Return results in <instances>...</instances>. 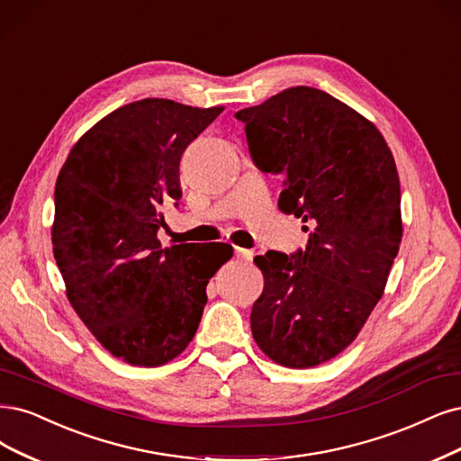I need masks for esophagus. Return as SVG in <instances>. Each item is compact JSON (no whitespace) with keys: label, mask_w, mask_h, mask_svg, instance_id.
Returning a JSON list of instances; mask_svg holds the SVG:
<instances>
[{"label":"esophagus","mask_w":461,"mask_h":461,"mask_svg":"<svg viewBox=\"0 0 461 461\" xmlns=\"http://www.w3.org/2000/svg\"><path fill=\"white\" fill-rule=\"evenodd\" d=\"M234 256L242 261H251L253 259V251L246 248H234Z\"/></svg>","instance_id":"1"}]
</instances>
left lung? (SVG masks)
<instances>
[{
  "mask_svg": "<svg viewBox=\"0 0 461 461\" xmlns=\"http://www.w3.org/2000/svg\"><path fill=\"white\" fill-rule=\"evenodd\" d=\"M253 164L284 176L278 208L305 221V249L267 251L251 309L261 351L311 368L353 343L382 299L399 253L401 183L374 123L331 95L297 86L234 114Z\"/></svg>",
  "mask_w": 461,
  "mask_h": 461,
  "instance_id": "obj_1",
  "label": "left lung"
}]
</instances>
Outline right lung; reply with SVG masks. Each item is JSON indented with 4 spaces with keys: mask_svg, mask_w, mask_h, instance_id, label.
Masks as SVG:
<instances>
[{
    "mask_svg": "<svg viewBox=\"0 0 461 461\" xmlns=\"http://www.w3.org/2000/svg\"><path fill=\"white\" fill-rule=\"evenodd\" d=\"M223 113L167 99L125 104L79 139L55 186L53 253L79 319L133 366L193 341L229 244L162 248L160 205H179L185 149ZM201 249L198 250L197 248Z\"/></svg>",
    "mask_w": 461,
    "mask_h": 461,
    "instance_id": "1",
    "label": "right lung"
}]
</instances>
